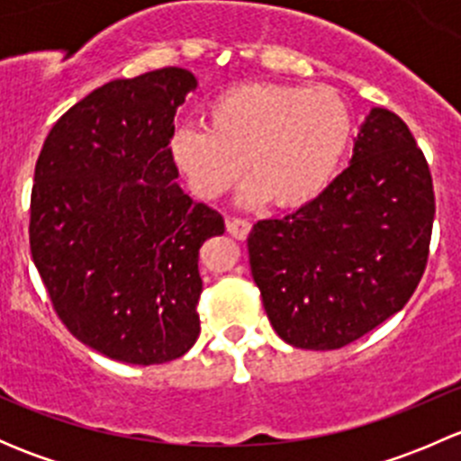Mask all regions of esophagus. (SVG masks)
I'll use <instances>...</instances> for the list:
<instances>
[{"instance_id":"esophagus-1","label":"esophagus","mask_w":461,"mask_h":461,"mask_svg":"<svg viewBox=\"0 0 461 461\" xmlns=\"http://www.w3.org/2000/svg\"><path fill=\"white\" fill-rule=\"evenodd\" d=\"M225 227H227V231L234 236V239L245 240V239H248L249 230H252V222L245 221V218H227Z\"/></svg>"}]
</instances>
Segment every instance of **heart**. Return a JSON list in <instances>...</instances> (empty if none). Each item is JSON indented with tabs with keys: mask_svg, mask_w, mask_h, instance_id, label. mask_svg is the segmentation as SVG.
Here are the masks:
<instances>
[{
	"mask_svg": "<svg viewBox=\"0 0 461 461\" xmlns=\"http://www.w3.org/2000/svg\"><path fill=\"white\" fill-rule=\"evenodd\" d=\"M352 138L350 106L330 88L243 85L209 102L207 127L176 129L169 151L201 198L234 187L248 162L245 201L292 209L332 187Z\"/></svg>",
	"mask_w": 461,
	"mask_h": 461,
	"instance_id": "b5f03b06",
	"label": "heart"
}]
</instances>
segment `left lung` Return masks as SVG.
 Here are the masks:
<instances>
[{"mask_svg":"<svg viewBox=\"0 0 461 461\" xmlns=\"http://www.w3.org/2000/svg\"><path fill=\"white\" fill-rule=\"evenodd\" d=\"M432 218L424 153L397 113L373 109L323 196L249 231V267L278 337L339 350L399 312L424 276Z\"/></svg>","mask_w":461,"mask_h":461,"instance_id":"left-lung-1","label":"left lung"}]
</instances>
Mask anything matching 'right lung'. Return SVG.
<instances>
[{"instance_id": "obj_1", "label": "right lung", "mask_w": 461, "mask_h": 461, "mask_svg": "<svg viewBox=\"0 0 461 461\" xmlns=\"http://www.w3.org/2000/svg\"><path fill=\"white\" fill-rule=\"evenodd\" d=\"M178 67L88 93L46 136L31 192V254L68 332L109 359L153 366L201 334L198 249L225 231L176 183Z\"/></svg>"}]
</instances>
